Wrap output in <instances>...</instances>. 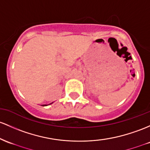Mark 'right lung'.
Masks as SVG:
<instances>
[{
    "label": "right lung",
    "mask_w": 150,
    "mask_h": 150,
    "mask_svg": "<svg viewBox=\"0 0 150 150\" xmlns=\"http://www.w3.org/2000/svg\"><path fill=\"white\" fill-rule=\"evenodd\" d=\"M52 103H50V104H52ZM42 106H47V105H42Z\"/></svg>",
    "instance_id": "obj_1"
}]
</instances>
